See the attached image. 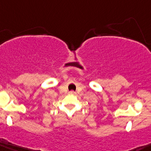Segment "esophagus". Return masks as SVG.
Wrapping results in <instances>:
<instances>
[{"mask_svg":"<svg viewBox=\"0 0 151 151\" xmlns=\"http://www.w3.org/2000/svg\"><path fill=\"white\" fill-rule=\"evenodd\" d=\"M69 93H70V94H76V92H75V91H70Z\"/></svg>","mask_w":151,"mask_h":151,"instance_id":"obj_1","label":"esophagus"}]
</instances>
